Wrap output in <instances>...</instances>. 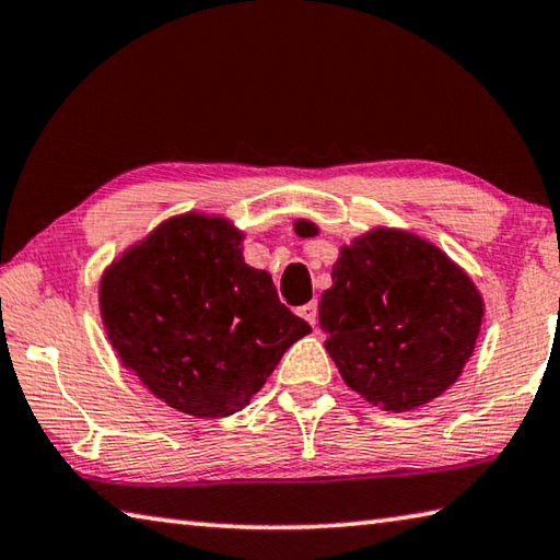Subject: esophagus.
Segmentation results:
<instances>
[{
	"instance_id": "esophagus-1",
	"label": "esophagus",
	"mask_w": 560,
	"mask_h": 560,
	"mask_svg": "<svg viewBox=\"0 0 560 560\" xmlns=\"http://www.w3.org/2000/svg\"><path fill=\"white\" fill-rule=\"evenodd\" d=\"M301 318H306L315 328V323H318V303H315V301L306 303V306L301 308Z\"/></svg>"
}]
</instances>
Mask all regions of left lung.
Returning <instances> with one entry per match:
<instances>
[{"mask_svg": "<svg viewBox=\"0 0 560 560\" xmlns=\"http://www.w3.org/2000/svg\"><path fill=\"white\" fill-rule=\"evenodd\" d=\"M301 237L318 235L296 220ZM318 303L345 384L384 411H411L460 377L485 303L470 277L413 232L374 228L340 249Z\"/></svg>", "mask_w": 560, "mask_h": 560, "instance_id": "1", "label": "left lung"}]
</instances>
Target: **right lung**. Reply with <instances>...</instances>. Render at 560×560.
Listing matches in <instances>:
<instances>
[{
  "label": "right lung",
  "instance_id": "right-lung-1",
  "mask_svg": "<svg viewBox=\"0 0 560 560\" xmlns=\"http://www.w3.org/2000/svg\"><path fill=\"white\" fill-rule=\"evenodd\" d=\"M225 218H171L109 264L100 315L121 364L196 419L242 411L311 325L242 257Z\"/></svg>",
  "mask_w": 560,
  "mask_h": 560
}]
</instances>
